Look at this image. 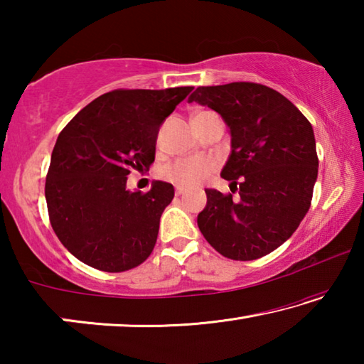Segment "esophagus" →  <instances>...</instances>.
<instances>
[{
	"label": "esophagus",
	"mask_w": 364,
	"mask_h": 364,
	"mask_svg": "<svg viewBox=\"0 0 364 364\" xmlns=\"http://www.w3.org/2000/svg\"><path fill=\"white\" fill-rule=\"evenodd\" d=\"M175 194H176V196H183V194H184V189H183V188H176Z\"/></svg>",
	"instance_id": "1"
}]
</instances>
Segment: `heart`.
Listing matches in <instances>:
<instances>
[{"instance_id": "obj_1", "label": "heart", "mask_w": 364, "mask_h": 364, "mask_svg": "<svg viewBox=\"0 0 364 364\" xmlns=\"http://www.w3.org/2000/svg\"><path fill=\"white\" fill-rule=\"evenodd\" d=\"M217 167L215 159L207 156H193L178 159L164 168V176L181 188H193L212 173Z\"/></svg>"}]
</instances>
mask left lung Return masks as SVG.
Returning a JSON list of instances; mask_svg holds the SVG:
<instances>
[{"instance_id": "1", "label": "left lung", "mask_w": 364, "mask_h": 364, "mask_svg": "<svg viewBox=\"0 0 364 364\" xmlns=\"http://www.w3.org/2000/svg\"><path fill=\"white\" fill-rule=\"evenodd\" d=\"M194 101L230 127L231 154L221 176L239 193L232 200L205 189L197 226L223 257L257 260L284 244L311 205L318 178L311 123L287 97L258 83L199 86L189 96Z\"/></svg>"}]
</instances>
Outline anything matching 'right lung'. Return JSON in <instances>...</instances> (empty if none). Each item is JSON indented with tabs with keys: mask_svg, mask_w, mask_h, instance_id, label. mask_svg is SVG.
<instances>
[{
	"mask_svg": "<svg viewBox=\"0 0 364 364\" xmlns=\"http://www.w3.org/2000/svg\"><path fill=\"white\" fill-rule=\"evenodd\" d=\"M191 91H109L59 133L45 184L48 213L59 241L80 262L122 273L151 255L175 189L154 181L147 193H132L127 176L149 170L160 125Z\"/></svg>",
	"mask_w": 364,
	"mask_h": 364,
	"instance_id": "obj_1",
	"label": "right lung"
}]
</instances>
